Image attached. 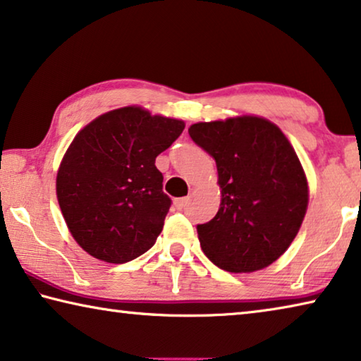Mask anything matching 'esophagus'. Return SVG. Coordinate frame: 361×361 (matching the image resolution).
<instances>
[{
    "mask_svg": "<svg viewBox=\"0 0 361 361\" xmlns=\"http://www.w3.org/2000/svg\"><path fill=\"white\" fill-rule=\"evenodd\" d=\"M173 204H175V207L178 209V210H181V209H185L188 204H190V196H186V197H178V199H175L173 201Z\"/></svg>",
    "mask_w": 361,
    "mask_h": 361,
    "instance_id": "34e87169",
    "label": "esophagus"
}]
</instances>
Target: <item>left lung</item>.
Returning <instances> with one entry per match:
<instances>
[{
	"instance_id": "left-lung-1",
	"label": "left lung",
	"mask_w": 361,
	"mask_h": 361,
	"mask_svg": "<svg viewBox=\"0 0 361 361\" xmlns=\"http://www.w3.org/2000/svg\"><path fill=\"white\" fill-rule=\"evenodd\" d=\"M215 159L221 188L216 215L197 225L204 254L231 273H250L281 257L304 221L308 183L294 147L270 120L243 116L190 127Z\"/></svg>"
}]
</instances>
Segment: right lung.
<instances>
[{
    "mask_svg": "<svg viewBox=\"0 0 361 361\" xmlns=\"http://www.w3.org/2000/svg\"><path fill=\"white\" fill-rule=\"evenodd\" d=\"M183 130V120L128 106L78 131L57 170L56 194L85 252L125 263L152 247L171 204L156 157Z\"/></svg>",
    "mask_w": 361,
    "mask_h": 361,
    "instance_id": "obj_1",
    "label": "right lung"
}]
</instances>
